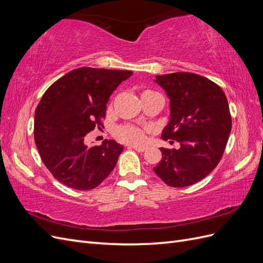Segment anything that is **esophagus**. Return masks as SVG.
<instances>
[{
    "label": "esophagus",
    "mask_w": 263,
    "mask_h": 263,
    "mask_svg": "<svg viewBox=\"0 0 263 263\" xmlns=\"http://www.w3.org/2000/svg\"><path fill=\"white\" fill-rule=\"evenodd\" d=\"M130 148H134L135 150L137 151V153H144V151L147 149L146 147H138V146H132Z\"/></svg>",
    "instance_id": "esophagus-1"
}]
</instances>
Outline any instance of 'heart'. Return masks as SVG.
<instances>
[{
	"label": "heart",
	"instance_id": "b5f03b06",
	"mask_svg": "<svg viewBox=\"0 0 263 263\" xmlns=\"http://www.w3.org/2000/svg\"><path fill=\"white\" fill-rule=\"evenodd\" d=\"M149 92V91H145ZM142 92V93H145ZM146 128L134 125H122L116 128V136L124 142L133 145H140L146 138Z\"/></svg>",
	"mask_w": 263,
	"mask_h": 263
}]
</instances>
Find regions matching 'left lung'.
I'll use <instances>...</instances> for the list:
<instances>
[{"mask_svg":"<svg viewBox=\"0 0 263 263\" xmlns=\"http://www.w3.org/2000/svg\"><path fill=\"white\" fill-rule=\"evenodd\" d=\"M155 82L170 100L161 138L180 147L160 148L162 159L154 171L170 186L192 185L209 176L224 154L232 130L227 98L219 85L195 73L156 76Z\"/></svg>","mask_w":263,"mask_h":263,"instance_id":"8db88e82","label":"left lung"}]
</instances>
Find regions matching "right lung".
<instances>
[{
	"mask_svg": "<svg viewBox=\"0 0 263 263\" xmlns=\"http://www.w3.org/2000/svg\"><path fill=\"white\" fill-rule=\"evenodd\" d=\"M127 70L78 68L52 83L35 110L34 137L54 179L76 190H92L113 171L124 147L105 139L89 147L86 135L103 127L106 104Z\"/></svg>",
	"mask_w": 263,
	"mask_h": 263,
	"instance_id": "1",
	"label": "right lung"
}]
</instances>
